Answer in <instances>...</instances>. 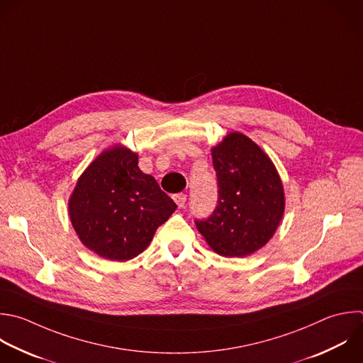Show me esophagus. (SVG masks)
Listing matches in <instances>:
<instances>
[{
	"label": "esophagus",
	"mask_w": 363,
	"mask_h": 363,
	"mask_svg": "<svg viewBox=\"0 0 363 363\" xmlns=\"http://www.w3.org/2000/svg\"><path fill=\"white\" fill-rule=\"evenodd\" d=\"M173 200L176 201V204H177L179 207H184L186 200H187V196H186L184 193H179V194H174V196H173Z\"/></svg>",
	"instance_id": "34e87169"
}]
</instances>
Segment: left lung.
I'll return each instance as SVG.
<instances>
[{
    "instance_id": "1",
    "label": "left lung",
    "mask_w": 363,
    "mask_h": 363,
    "mask_svg": "<svg viewBox=\"0 0 363 363\" xmlns=\"http://www.w3.org/2000/svg\"><path fill=\"white\" fill-rule=\"evenodd\" d=\"M218 197L214 211L194 220L207 244L223 257H245L275 233L285 207L284 189L269 157L233 132L213 147Z\"/></svg>"
}]
</instances>
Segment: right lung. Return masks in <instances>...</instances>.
Wrapping results in <instances>:
<instances>
[{
	"instance_id": "1",
	"label": "right lung",
	"mask_w": 363,
	"mask_h": 363,
	"mask_svg": "<svg viewBox=\"0 0 363 363\" xmlns=\"http://www.w3.org/2000/svg\"><path fill=\"white\" fill-rule=\"evenodd\" d=\"M176 208L155 177L142 173L138 155L123 146L95 159L69 200V217L84 245L112 261L139 255Z\"/></svg>"
}]
</instances>
